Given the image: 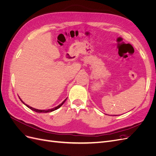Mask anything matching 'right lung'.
<instances>
[{
    "mask_svg": "<svg viewBox=\"0 0 156 156\" xmlns=\"http://www.w3.org/2000/svg\"><path fill=\"white\" fill-rule=\"evenodd\" d=\"M67 99V98H66ZM66 99H65V100H64V101L61 103V104H60L59 105H58L57 107H55V108H51V109H48V110H39V109H36V108H32V107H30L29 105H27V104H25L24 103H23V101L21 100V101L24 103V104L27 107H29V108H30L31 110H32V111H35V112H51V111H55V110H56L57 109V108H58L59 107H60L61 106H62L63 104H64V103L66 101Z\"/></svg>",
    "mask_w": 156,
    "mask_h": 156,
    "instance_id": "right-lung-1",
    "label": "right lung"
}]
</instances>
